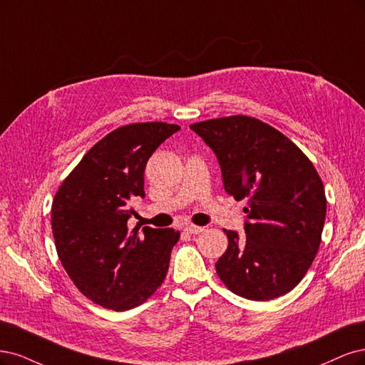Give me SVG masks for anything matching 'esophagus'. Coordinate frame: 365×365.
Masks as SVG:
<instances>
[{
	"label": "esophagus",
	"instance_id": "1",
	"mask_svg": "<svg viewBox=\"0 0 365 365\" xmlns=\"http://www.w3.org/2000/svg\"><path fill=\"white\" fill-rule=\"evenodd\" d=\"M185 230H186L187 233H191V235H198V233H202V232L205 230V227H202V226H194V225H187V226L185 227Z\"/></svg>",
	"mask_w": 365,
	"mask_h": 365
}]
</instances>
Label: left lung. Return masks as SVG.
Returning <instances> with one entry per match:
<instances>
[{
  "instance_id": "8db88e82",
  "label": "left lung",
  "mask_w": 365,
  "mask_h": 365,
  "mask_svg": "<svg viewBox=\"0 0 365 365\" xmlns=\"http://www.w3.org/2000/svg\"><path fill=\"white\" fill-rule=\"evenodd\" d=\"M214 150L227 194L247 198L245 237L225 230L229 245L215 264L232 292L272 300L299 285L322 242L324 186L308 156L284 133L245 115L190 125Z\"/></svg>"
}]
</instances>
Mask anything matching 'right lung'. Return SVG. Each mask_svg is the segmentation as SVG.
I'll return each mask as SVG.
<instances>
[{
	"instance_id": "obj_1",
	"label": "right lung",
	"mask_w": 365,
	"mask_h": 365,
	"mask_svg": "<svg viewBox=\"0 0 365 365\" xmlns=\"http://www.w3.org/2000/svg\"><path fill=\"white\" fill-rule=\"evenodd\" d=\"M167 123L115 128L58 186L51 206L56 250L78 291L113 311L143 304L165 280L174 229H128L130 200L144 198V171L155 150L179 132Z\"/></svg>"
}]
</instances>
